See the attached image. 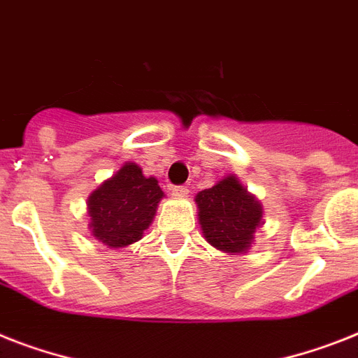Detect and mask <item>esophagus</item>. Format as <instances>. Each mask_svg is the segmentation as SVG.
<instances>
[{"mask_svg": "<svg viewBox=\"0 0 358 358\" xmlns=\"http://www.w3.org/2000/svg\"><path fill=\"white\" fill-rule=\"evenodd\" d=\"M172 196L186 197L188 196V188L186 186H172Z\"/></svg>", "mask_w": 358, "mask_h": 358, "instance_id": "esophagus-1", "label": "esophagus"}]
</instances>
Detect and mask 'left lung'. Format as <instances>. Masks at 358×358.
I'll return each mask as SVG.
<instances>
[{
  "label": "left lung",
  "mask_w": 358,
  "mask_h": 358,
  "mask_svg": "<svg viewBox=\"0 0 358 358\" xmlns=\"http://www.w3.org/2000/svg\"><path fill=\"white\" fill-rule=\"evenodd\" d=\"M196 203L201 230L212 247L229 254L249 250L254 232L264 223V208L238 177L227 176L212 188L201 190Z\"/></svg>",
  "instance_id": "left-lung-1"
}]
</instances>
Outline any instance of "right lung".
Segmentation results:
<instances>
[{
  "label": "right lung",
  "mask_w": 358,
  "mask_h": 358,
  "mask_svg": "<svg viewBox=\"0 0 358 358\" xmlns=\"http://www.w3.org/2000/svg\"><path fill=\"white\" fill-rule=\"evenodd\" d=\"M162 197L155 177H146L135 162H126L87 197L91 234L109 249L135 243L152 225Z\"/></svg>",
  "instance_id": "obj_1"
}]
</instances>
